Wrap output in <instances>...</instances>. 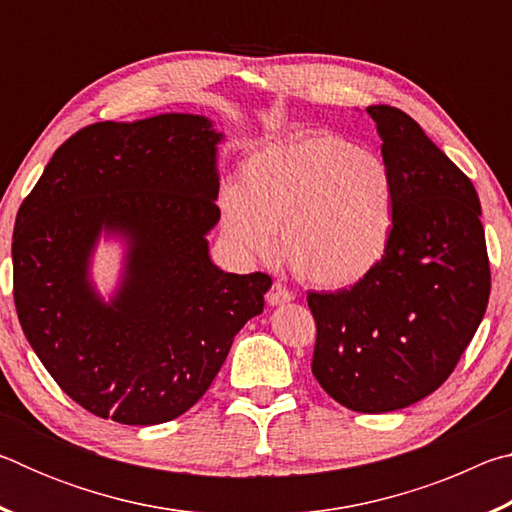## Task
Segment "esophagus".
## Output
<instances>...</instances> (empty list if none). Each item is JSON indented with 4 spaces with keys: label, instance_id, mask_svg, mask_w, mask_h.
<instances>
[{
    "label": "esophagus",
    "instance_id": "34e87169",
    "mask_svg": "<svg viewBox=\"0 0 512 512\" xmlns=\"http://www.w3.org/2000/svg\"><path fill=\"white\" fill-rule=\"evenodd\" d=\"M293 300V293L287 289V287H282L280 282H275L271 289H268V293H266V302L271 307H277V305H287V302H291Z\"/></svg>",
    "mask_w": 512,
    "mask_h": 512
}]
</instances>
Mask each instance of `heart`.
<instances>
[{
    "instance_id": "heart-1",
    "label": "heart",
    "mask_w": 512,
    "mask_h": 512,
    "mask_svg": "<svg viewBox=\"0 0 512 512\" xmlns=\"http://www.w3.org/2000/svg\"><path fill=\"white\" fill-rule=\"evenodd\" d=\"M225 237L241 255L268 257L280 230L291 271L320 289H348L375 271L395 230V183L375 153L334 133L266 144L223 187Z\"/></svg>"
}]
</instances>
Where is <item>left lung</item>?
Masks as SVG:
<instances>
[{
  "label": "left lung",
  "instance_id": "obj_1",
  "mask_svg": "<svg viewBox=\"0 0 512 512\" xmlns=\"http://www.w3.org/2000/svg\"><path fill=\"white\" fill-rule=\"evenodd\" d=\"M395 183V230L366 280L307 296L311 372L359 413L404 409L452 375L481 325L490 264L472 180L393 106H368Z\"/></svg>",
  "mask_w": 512,
  "mask_h": 512
}]
</instances>
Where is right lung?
I'll return each instance as SVG.
<instances>
[{
  "label": "right lung",
  "instance_id": "1",
  "mask_svg": "<svg viewBox=\"0 0 512 512\" xmlns=\"http://www.w3.org/2000/svg\"><path fill=\"white\" fill-rule=\"evenodd\" d=\"M221 140L212 119L185 112L99 121L60 146L20 205L17 318L56 384L99 418L183 415L264 311L271 277L225 273L210 257ZM101 234L127 246L108 301L89 271Z\"/></svg>",
  "mask_w": 512,
  "mask_h": 512
}]
</instances>
